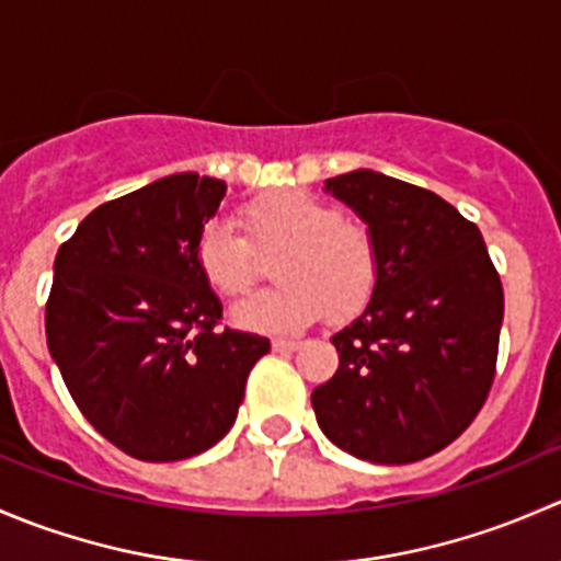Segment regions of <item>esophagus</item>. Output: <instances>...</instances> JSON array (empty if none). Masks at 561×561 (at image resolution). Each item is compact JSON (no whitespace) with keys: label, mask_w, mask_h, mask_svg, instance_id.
<instances>
[{"label":"esophagus","mask_w":561,"mask_h":561,"mask_svg":"<svg viewBox=\"0 0 561 561\" xmlns=\"http://www.w3.org/2000/svg\"><path fill=\"white\" fill-rule=\"evenodd\" d=\"M298 344L301 342H296V339H274L271 347H274L276 353H293V350H298Z\"/></svg>","instance_id":"34e87169"}]
</instances>
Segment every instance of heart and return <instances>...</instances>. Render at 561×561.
Listing matches in <instances>:
<instances>
[{"mask_svg":"<svg viewBox=\"0 0 561 561\" xmlns=\"http://www.w3.org/2000/svg\"><path fill=\"white\" fill-rule=\"evenodd\" d=\"M249 239L228 219H214L197 233L195 265L222 296H241L260 276V252H279V287L236 304L233 320L247 331L293 333L322 314L350 320L371 301L380 285V249L375 236L342 219L336 206L307 192H271L241 208Z\"/></svg>","mask_w":561,"mask_h":561,"instance_id":"b5f03b06","label":"heart"}]
</instances>
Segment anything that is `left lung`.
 <instances>
[{"label": "left lung", "mask_w": 561, "mask_h": 561, "mask_svg": "<svg viewBox=\"0 0 561 561\" xmlns=\"http://www.w3.org/2000/svg\"><path fill=\"white\" fill-rule=\"evenodd\" d=\"M380 249V285L333 333L339 369L312 390L322 434L375 463L448 448L485 404L505 296L478 225L434 192L377 171L325 181Z\"/></svg>", "instance_id": "8db88e82"}]
</instances>
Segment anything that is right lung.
<instances>
[{"mask_svg": "<svg viewBox=\"0 0 561 561\" xmlns=\"http://www.w3.org/2000/svg\"><path fill=\"white\" fill-rule=\"evenodd\" d=\"M225 190L208 175H165L94 208L56 252L50 358L83 417L140 461L217 445L271 350L254 333L219 331L222 304L192 254Z\"/></svg>", "mask_w": 561, "mask_h": 561, "instance_id": "right-lung-1", "label": "right lung"}]
</instances>
